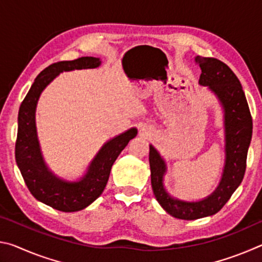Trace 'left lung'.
<instances>
[{
  "instance_id": "obj_1",
  "label": "left lung",
  "mask_w": 262,
  "mask_h": 262,
  "mask_svg": "<svg viewBox=\"0 0 262 262\" xmlns=\"http://www.w3.org/2000/svg\"><path fill=\"white\" fill-rule=\"evenodd\" d=\"M201 68L199 83L208 86L224 110L225 162L217 188L201 201L188 202L172 198L164 188L165 161L150 144L149 163L155 198L167 214L179 220H198L220 211L238 188L246 170L247 150L252 139V117L242 84L224 62L215 57L196 56Z\"/></svg>"
}]
</instances>
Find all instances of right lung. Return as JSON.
<instances>
[{
    "instance_id": "obj_1",
    "label": "right lung",
    "mask_w": 262,
    "mask_h": 262,
    "mask_svg": "<svg viewBox=\"0 0 262 262\" xmlns=\"http://www.w3.org/2000/svg\"><path fill=\"white\" fill-rule=\"evenodd\" d=\"M100 59L83 56L73 61H61L48 66L34 79L18 112V132L15 147L16 163L31 194L45 205L64 212L82 210L103 193L111 168L119 155L137 134L130 128L106 142L78 181H67L56 177L47 167L41 155L35 127V107L39 97L48 84L62 72L97 68Z\"/></svg>"
}]
</instances>
